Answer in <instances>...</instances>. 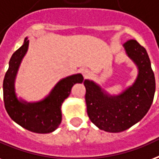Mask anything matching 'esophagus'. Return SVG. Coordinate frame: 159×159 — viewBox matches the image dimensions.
<instances>
[{"label":"esophagus","instance_id":"obj_1","mask_svg":"<svg viewBox=\"0 0 159 159\" xmlns=\"http://www.w3.org/2000/svg\"><path fill=\"white\" fill-rule=\"evenodd\" d=\"M81 72H82V76H83L84 78H88V77H90L91 72L88 69H82V70H81Z\"/></svg>","mask_w":159,"mask_h":159}]
</instances>
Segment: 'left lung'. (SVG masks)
<instances>
[{
  "mask_svg": "<svg viewBox=\"0 0 159 159\" xmlns=\"http://www.w3.org/2000/svg\"><path fill=\"white\" fill-rule=\"evenodd\" d=\"M123 47L139 70L132 86L118 95H111L93 81L83 82L88 117L99 129L108 133L123 132L139 123L154 98V73L146 49L136 40H129Z\"/></svg>",
  "mask_w": 159,
  "mask_h": 159,
  "instance_id": "left-lung-1",
  "label": "left lung"
}]
</instances>
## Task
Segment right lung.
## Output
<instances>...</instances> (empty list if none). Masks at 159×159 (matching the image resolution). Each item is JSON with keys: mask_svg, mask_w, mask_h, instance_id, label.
I'll use <instances>...</instances> for the list:
<instances>
[{"mask_svg": "<svg viewBox=\"0 0 159 159\" xmlns=\"http://www.w3.org/2000/svg\"><path fill=\"white\" fill-rule=\"evenodd\" d=\"M28 47L29 40L26 37L22 46L10 59L9 67L3 81L5 107L10 117L26 130L36 133H52L61 122L62 102L70 95L73 85L83 82V77L81 73H77L61 79L41 101L28 102L19 99L16 93V77Z\"/></svg>", "mask_w": 159, "mask_h": 159, "instance_id": "1", "label": "right lung"}]
</instances>
